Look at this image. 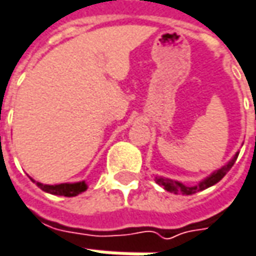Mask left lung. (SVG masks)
Instances as JSON below:
<instances>
[{
  "label": "left lung",
  "instance_id": "left-lung-1",
  "mask_svg": "<svg viewBox=\"0 0 256 256\" xmlns=\"http://www.w3.org/2000/svg\"><path fill=\"white\" fill-rule=\"evenodd\" d=\"M238 154L236 152L234 155V158H232L230 162L226 164V165H224L221 170H218V171H215L214 174H211L208 178H205L204 181H201L198 185H194V186H186V185H184L181 182L178 181H172V180H168V178H162V176H155V182L158 184V185H161L164 190H166L168 192H174V194H185V195H192V194H195V192H200L202 190H206V188H210L212 185H215L216 182H220L226 175V172L230 171L232 168V165L235 164L236 161V158H238Z\"/></svg>",
  "mask_w": 256,
  "mask_h": 256
}]
</instances>
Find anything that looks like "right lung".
Instances as JSON below:
<instances>
[{
	"label": "right lung",
	"mask_w": 256,
	"mask_h": 256,
	"mask_svg": "<svg viewBox=\"0 0 256 256\" xmlns=\"http://www.w3.org/2000/svg\"><path fill=\"white\" fill-rule=\"evenodd\" d=\"M31 181L35 182L32 178H31ZM35 184L42 191L52 194V195H61V196H76L78 194L84 192L88 188L85 181L74 182V184H58V185H44L41 182H35Z\"/></svg>",
	"instance_id": "right-lung-1"
}]
</instances>
